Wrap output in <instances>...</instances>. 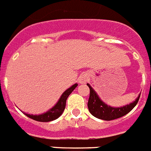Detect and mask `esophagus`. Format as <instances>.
Wrapping results in <instances>:
<instances>
[{
    "instance_id": "34e87169",
    "label": "esophagus",
    "mask_w": 151,
    "mask_h": 151,
    "mask_svg": "<svg viewBox=\"0 0 151 151\" xmlns=\"http://www.w3.org/2000/svg\"><path fill=\"white\" fill-rule=\"evenodd\" d=\"M88 79H89V77L87 74H82L78 79V82L80 83H85L86 82H87Z\"/></svg>"
}]
</instances>
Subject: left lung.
I'll return each instance as SVG.
<instances>
[{
	"label": "left lung",
	"instance_id": "left-lung-1",
	"mask_svg": "<svg viewBox=\"0 0 151 151\" xmlns=\"http://www.w3.org/2000/svg\"><path fill=\"white\" fill-rule=\"evenodd\" d=\"M87 85L90 88V97L87 103V107L89 109L90 113L95 117L104 121H112L114 119L120 118L121 116L126 115L127 114H128L136 106L140 96V93L137 97V99L133 101L132 103L123 107H111L110 105L105 104L100 98L97 92L93 90V88H92L89 83H87Z\"/></svg>",
	"mask_w": 151,
	"mask_h": 151
}]
</instances>
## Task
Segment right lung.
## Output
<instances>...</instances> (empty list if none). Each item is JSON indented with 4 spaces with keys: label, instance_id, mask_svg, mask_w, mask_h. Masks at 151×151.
Here are the masks:
<instances>
[{
    "label": "right lung",
    "instance_id": "add662e5",
    "mask_svg": "<svg viewBox=\"0 0 151 151\" xmlns=\"http://www.w3.org/2000/svg\"><path fill=\"white\" fill-rule=\"evenodd\" d=\"M77 86H78V83H74L73 85H72L68 89L66 90L64 93H62L60 99L58 100L56 104L54 105L53 107H51L50 110H48L47 112L43 113L41 114L38 115L29 114H27V113L24 112L23 113L27 116H28V117L33 119V120H35V121H40V122H49V121L56 120V119H58L63 114L66 107V101H67V99L69 97V95L72 93V91L77 87Z\"/></svg>",
    "mask_w": 151,
    "mask_h": 151
}]
</instances>
